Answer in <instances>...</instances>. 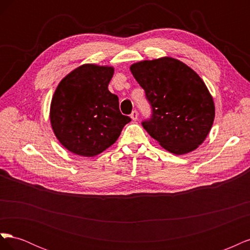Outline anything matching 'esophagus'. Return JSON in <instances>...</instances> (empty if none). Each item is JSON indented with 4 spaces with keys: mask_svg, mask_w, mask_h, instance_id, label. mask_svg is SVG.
<instances>
[{
    "mask_svg": "<svg viewBox=\"0 0 250 250\" xmlns=\"http://www.w3.org/2000/svg\"><path fill=\"white\" fill-rule=\"evenodd\" d=\"M130 117H131V119H132L133 121H137V120H138V117H139V112H138L137 110H133V111L131 112Z\"/></svg>",
    "mask_w": 250,
    "mask_h": 250,
    "instance_id": "obj_1",
    "label": "esophagus"
}]
</instances>
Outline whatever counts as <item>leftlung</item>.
Listing matches in <instances>:
<instances>
[{"label":"left lung","instance_id":"left-lung-1","mask_svg":"<svg viewBox=\"0 0 250 250\" xmlns=\"http://www.w3.org/2000/svg\"><path fill=\"white\" fill-rule=\"evenodd\" d=\"M130 71L152 109L142 122L150 137L177 155L198 148L215 118L213 97L198 74L171 57L133 63Z\"/></svg>","mask_w":250,"mask_h":250}]
</instances>
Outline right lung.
<instances>
[{
	"mask_svg": "<svg viewBox=\"0 0 250 250\" xmlns=\"http://www.w3.org/2000/svg\"><path fill=\"white\" fill-rule=\"evenodd\" d=\"M113 67L83 64L59 82L50 120L57 140L81 156L100 154L115 143L131 119L121 113L119 98L108 90Z\"/></svg>",
	"mask_w": 250,
	"mask_h": 250,
	"instance_id": "obj_1",
	"label": "right lung"
}]
</instances>
